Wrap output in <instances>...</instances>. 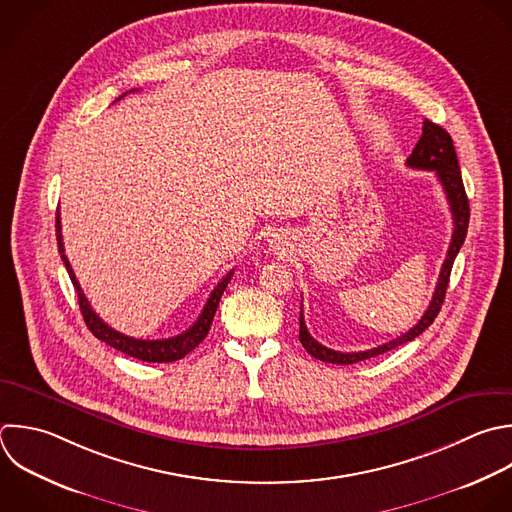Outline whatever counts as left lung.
I'll return each instance as SVG.
<instances>
[{"label":"left lung","mask_w":512,"mask_h":512,"mask_svg":"<svg viewBox=\"0 0 512 512\" xmlns=\"http://www.w3.org/2000/svg\"><path fill=\"white\" fill-rule=\"evenodd\" d=\"M406 166L414 168V170H430V172L436 174V178L442 184V190L446 194V200L450 204L452 222H454L452 240H450L446 258H444V264L440 268L432 300H430L426 312L422 314V318L418 320V324L412 326L408 332H404L402 336H398V338H394V340H390L382 346L362 350V352H338V350L326 348L320 342H316L310 336L308 328H306V322H304V316H302V304H300V342H302V346L306 348L308 354H312L314 358H318L322 362L356 364V362H362L366 358L384 354V352L420 336L434 322V318L440 312V306L444 302V294H446V288H448L450 270H452V264H454V258H456L460 246L464 244L466 230H468V218H470L468 198H466V192H464V184H462V176H460V168H458V158H456L450 134L444 128H440L438 124H434L430 120H424L422 122V136H420L418 144L414 146L412 154L408 156Z\"/></svg>","instance_id":"8db88e82"}]
</instances>
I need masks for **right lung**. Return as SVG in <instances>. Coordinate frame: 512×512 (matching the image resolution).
I'll return each instance as SVG.
<instances>
[{"label":"right lung","instance_id":"right-lung-1","mask_svg":"<svg viewBox=\"0 0 512 512\" xmlns=\"http://www.w3.org/2000/svg\"><path fill=\"white\" fill-rule=\"evenodd\" d=\"M130 92H132V90H130ZM124 96H126V94H124ZM124 96H120L118 100H122ZM56 238H58V250H60V254H62L64 264H66V270H68V274H70V278H72V284H74V288H76V292H78L80 310H82L84 322L88 324L90 332H92L98 340L110 344L112 348H116V350H120V352H124V354H128V356H132V358L144 360V362H174V360L184 358L188 352H192V350L206 338V334H208V330H210V326H212L216 308H218V304H220V298H222V294H224V290H226V286H228V282H230V278H232V274H234V270H230V272L218 282V286L212 290V294H210V298H208V302H206L202 314L198 316V320H196L186 332H182V334H178V336H174V338H164V340H140V338H132V336H126V334L114 330L112 326H108V324L92 310V306H90V302H88V298H86V294H84L80 282L76 280V274H74V270H72V266H70V260H68L66 252H64L60 212H58V216H56Z\"/></svg>","mask_w":512,"mask_h":512}]
</instances>
